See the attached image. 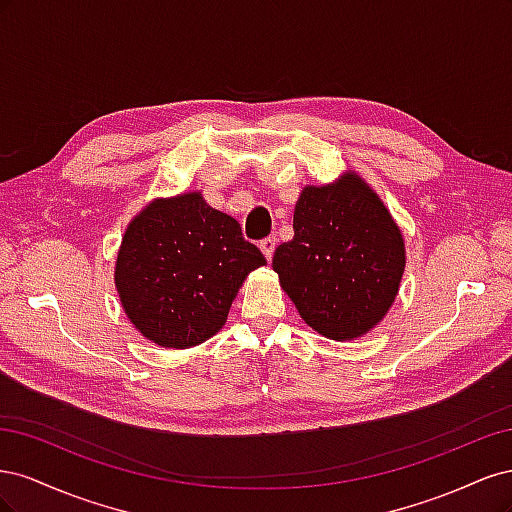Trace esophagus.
<instances>
[{
  "label": "esophagus",
  "instance_id": "esophagus-1",
  "mask_svg": "<svg viewBox=\"0 0 512 512\" xmlns=\"http://www.w3.org/2000/svg\"><path fill=\"white\" fill-rule=\"evenodd\" d=\"M275 245H277V239H275V237H267V239H262V241H260V250H262V254H265V258H267V260H271V258H273Z\"/></svg>",
  "mask_w": 512,
  "mask_h": 512
}]
</instances>
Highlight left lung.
Returning <instances> with one entry per match:
<instances>
[{
    "instance_id": "obj_1",
    "label": "left lung",
    "mask_w": 512,
    "mask_h": 512,
    "mask_svg": "<svg viewBox=\"0 0 512 512\" xmlns=\"http://www.w3.org/2000/svg\"><path fill=\"white\" fill-rule=\"evenodd\" d=\"M292 228L294 237L273 254V271L301 318L337 342L374 329L406 267L404 239L374 190L354 173L307 185Z\"/></svg>"
}]
</instances>
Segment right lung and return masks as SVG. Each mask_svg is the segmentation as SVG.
I'll list each match as a JSON object with an SVG mask.
<instances>
[{"label": "right lung", "mask_w": 512, "mask_h": 512, "mask_svg": "<svg viewBox=\"0 0 512 512\" xmlns=\"http://www.w3.org/2000/svg\"><path fill=\"white\" fill-rule=\"evenodd\" d=\"M262 265L239 222L192 192L153 200L130 222L115 286L130 322L153 344L190 348L224 327L239 286Z\"/></svg>", "instance_id": "add662e5"}]
</instances>
